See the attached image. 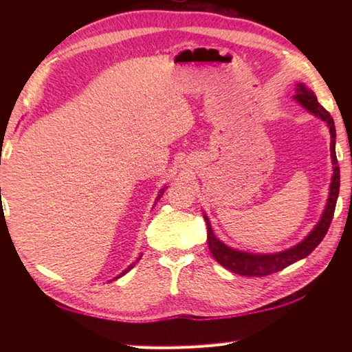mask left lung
<instances>
[{
  "label": "left lung",
  "instance_id": "8db88e82",
  "mask_svg": "<svg viewBox=\"0 0 352 352\" xmlns=\"http://www.w3.org/2000/svg\"><path fill=\"white\" fill-rule=\"evenodd\" d=\"M295 100L301 104L304 109H307L311 115L318 116L319 119L328 125L331 134V162H333V177L330 184V195L325 206V210L322 213V218L316 223V227L310 231V234L304 239L301 243H298L292 248L275 252V254H251L245 251H237L230 248L226 243H222L218 237L213 234V230L210 226L207 216L204 214V219L207 223V243L208 250H210L212 256L219 265L227 267L228 271L243 275V276H265L269 274L278 272L281 269L287 267L289 265L295 263V261L307 257L309 254L316 248V246L322 242L325 237L330 223L333 221L336 203H338L339 197V188H340V169L338 164V157H336V126L331 115L320 106L318 102L316 95L313 94L310 89L304 83L296 85V95Z\"/></svg>",
  "mask_w": 352,
  "mask_h": 352
}]
</instances>
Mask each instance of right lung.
<instances>
[{"label": "right lung", "instance_id": "1", "mask_svg": "<svg viewBox=\"0 0 352 352\" xmlns=\"http://www.w3.org/2000/svg\"><path fill=\"white\" fill-rule=\"evenodd\" d=\"M163 192H164V189H162V192H160V195H159V198H160V197H162V195H163ZM139 258H140V257H139ZM136 261H138V260H136ZM136 261H134V263H136ZM134 263H133V265H130V266H129V267H126V269H125V271H124V272H122V274H121V275H119V276H122V275H125V274H126V272H129V271H130V269H131V267H134ZM119 276H116V278H119Z\"/></svg>", "mask_w": 352, "mask_h": 352}]
</instances>
